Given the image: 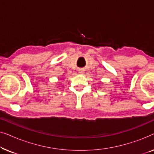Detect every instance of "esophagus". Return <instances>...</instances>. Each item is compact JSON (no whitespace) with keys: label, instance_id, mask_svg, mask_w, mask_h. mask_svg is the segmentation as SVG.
Instances as JSON below:
<instances>
[{"label":"esophagus","instance_id":"34e87169","mask_svg":"<svg viewBox=\"0 0 154 154\" xmlns=\"http://www.w3.org/2000/svg\"><path fill=\"white\" fill-rule=\"evenodd\" d=\"M79 73H81V74H83V73H84V71H83V69H79Z\"/></svg>","mask_w":154,"mask_h":154}]
</instances>
